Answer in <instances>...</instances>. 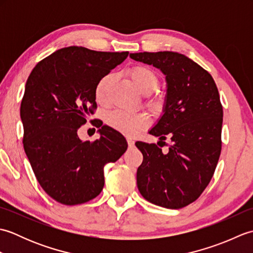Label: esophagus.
I'll list each match as a JSON object with an SVG mask.
<instances>
[{
	"label": "esophagus",
	"mask_w": 253,
	"mask_h": 253,
	"mask_svg": "<svg viewBox=\"0 0 253 253\" xmlns=\"http://www.w3.org/2000/svg\"><path fill=\"white\" fill-rule=\"evenodd\" d=\"M127 142H128V146H129V147L135 146V141H133L131 138H127Z\"/></svg>",
	"instance_id": "obj_1"
}]
</instances>
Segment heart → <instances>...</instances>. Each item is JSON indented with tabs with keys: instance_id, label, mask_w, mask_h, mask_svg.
Listing matches in <instances>:
<instances>
[{
	"instance_id": "1",
	"label": "heart",
	"mask_w": 253,
	"mask_h": 253,
	"mask_svg": "<svg viewBox=\"0 0 253 253\" xmlns=\"http://www.w3.org/2000/svg\"><path fill=\"white\" fill-rule=\"evenodd\" d=\"M129 76L132 80L133 84L137 90L141 94H150L157 90L159 85L158 75L152 69L146 66H135L129 71ZM113 80L111 74H106L102 77L95 85L94 95L98 103L103 104L106 101L107 90ZM150 106L154 111H160L162 109V102L159 100H154L150 102ZM106 123L109 126L114 128L115 130L120 131L127 136H136L144 129L149 125V117L142 113H124L120 111H115L110 113L106 116Z\"/></svg>"
}]
</instances>
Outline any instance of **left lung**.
<instances>
[{
    "label": "left lung",
    "mask_w": 253,
    "mask_h": 253,
    "mask_svg": "<svg viewBox=\"0 0 253 253\" xmlns=\"http://www.w3.org/2000/svg\"><path fill=\"white\" fill-rule=\"evenodd\" d=\"M130 58L159 68L165 76L163 114L149 130L171 144L136 142L143 155L137 169L141 196L155 206L180 209L196 201L209 185L221 154L223 107L206 69L177 52L130 53ZM159 144V143H158Z\"/></svg>",
    "instance_id": "1"
}]
</instances>
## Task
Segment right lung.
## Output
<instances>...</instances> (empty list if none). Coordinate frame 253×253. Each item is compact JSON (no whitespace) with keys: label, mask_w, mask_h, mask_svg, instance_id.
<instances>
[{"label":"right lung","mask_w":253,"mask_h":253,"mask_svg":"<svg viewBox=\"0 0 253 253\" xmlns=\"http://www.w3.org/2000/svg\"><path fill=\"white\" fill-rule=\"evenodd\" d=\"M128 54L63 47L27 79L20 105L24 149L40 186L57 202L75 206L99 196L104 166L127 150L125 137L110 126H101L93 142L83 141L77 131L96 106V84Z\"/></svg>","instance_id":"right-lung-1"}]
</instances>
